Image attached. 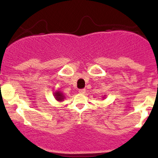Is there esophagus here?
<instances>
[{
	"label": "esophagus",
	"instance_id": "1",
	"mask_svg": "<svg viewBox=\"0 0 158 158\" xmlns=\"http://www.w3.org/2000/svg\"><path fill=\"white\" fill-rule=\"evenodd\" d=\"M79 93L81 94H84L85 93V89H80L79 90Z\"/></svg>",
	"mask_w": 158,
	"mask_h": 158
}]
</instances>
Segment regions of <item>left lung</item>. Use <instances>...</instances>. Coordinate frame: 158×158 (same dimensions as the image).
I'll return each mask as SVG.
<instances>
[{
    "instance_id": "8db88e82",
    "label": "left lung",
    "mask_w": 158,
    "mask_h": 158,
    "mask_svg": "<svg viewBox=\"0 0 158 158\" xmlns=\"http://www.w3.org/2000/svg\"><path fill=\"white\" fill-rule=\"evenodd\" d=\"M105 97H106V95H104V97H103L102 98H103V99H105Z\"/></svg>"
}]
</instances>
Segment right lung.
<instances>
[{
    "mask_svg": "<svg viewBox=\"0 0 158 158\" xmlns=\"http://www.w3.org/2000/svg\"><path fill=\"white\" fill-rule=\"evenodd\" d=\"M53 96L56 100L59 101V102H63L64 99V98H65L64 95L63 94L62 92L59 91V90H56L55 93L53 94Z\"/></svg>",
    "mask_w": 158,
    "mask_h": 158,
    "instance_id": "1",
    "label": "right lung"
}]
</instances>
